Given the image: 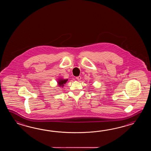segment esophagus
Listing matches in <instances>:
<instances>
[{"mask_svg": "<svg viewBox=\"0 0 151 151\" xmlns=\"http://www.w3.org/2000/svg\"><path fill=\"white\" fill-rule=\"evenodd\" d=\"M81 78L80 76L76 77V79H77V80H78V81H79V80H81Z\"/></svg>", "mask_w": 151, "mask_h": 151, "instance_id": "esophagus-1", "label": "esophagus"}]
</instances>
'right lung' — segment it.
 <instances>
[{"label":"right lung","instance_id":"obj_1","mask_svg":"<svg viewBox=\"0 0 151 151\" xmlns=\"http://www.w3.org/2000/svg\"><path fill=\"white\" fill-rule=\"evenodd\" d=\"M68 81V79H63L62 78H59L58 80H57V85H58V87H63L64 86L65 84L67 83Z\"/></svg>","mask_w":151,"mask_h":151}]
</instances>
